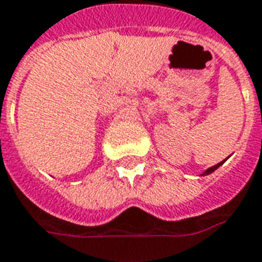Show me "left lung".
<instances>
[{
    "label": "left lung",
    "instance_id": "1",
    "mask_svg": "<svg viewBox=\"0 0 262 262\" xmlns=\"http://www.w3.org/2000/svg\"><path fill=\"white\" fill-rule=\"evenodd\" d=\"M224 162H226V160H224ZM224 162H220V163H219V164H215V166H213V167H210V169H207V170H206V171H204V173H203V176H206V174H210V173H213L214 170L219 169V167H220L221 164H223V163H224Z\"/></svg>",
    "mask_w": 262,
    "mask_h": 262
}]
</instances>
